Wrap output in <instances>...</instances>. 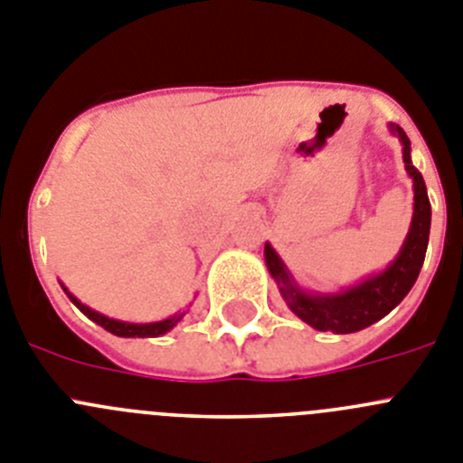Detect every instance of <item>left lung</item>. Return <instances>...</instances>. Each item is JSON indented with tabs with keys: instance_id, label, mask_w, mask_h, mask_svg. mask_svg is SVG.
I'll list each match as a JSON object with an SVG mask.
<instances>
[{
	"instance_id": "1",
	"label": "left lung",
	"mask_w": 463,
	"mask_h": 463,
	"mask_svg": "<svg viewBox=\"0 0 463 463\" xmlns=\"http://www.w3.org/2000/svg\"><path fill=\"white\" fill-rule=\"evenodd\" d=\"M390 131L403 145V164H406L408 177H413L415 205L413 222H411V231L403 240L402 251L383 272L373 274V277L364 279L362 283L341 290V293H304L295 283V279L290 277L277 251L269 244H265V262H268V269L274 281L279 283L283 299L290 307V311L307 325H311L314 330L335 332V335H351V332L364 330L376 320H381L383 316L390 314L406 298L408 290L413 288L420 269H422L429 244V228H431V205H429L422 175L411 161V140L399 124H390Z\"/></svg>"
}]
</instances>
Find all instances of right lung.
Returning a JSON list of instances; mask_svg holds the SVG:
<instances>
[{"label": "right lung", "mask_w": 463, "mask_h": 463, "mask_svg": "<svg viewBox=\"0 0 463 463\" xmlns=\"http://www.w3.org/2000/svg\"><path fill=\"white\" fill-rule=\"evenodd\" d=\"M61 288H64V293L69 295L71 302L76 304L78 309H80L82 314L87 316V318L94 320L97 325H101L103 330L112 332L115 336H140V339H145V336H161V335H165V332L173 330L175 325L180 323V320L184 318V314H186V311H182V314H175V316H170V318H165V320H156V323H124V320L108 318V316H103V314H99V311L90 309V307H85L80 299L73 298V295L66 290V286H61Z\"/></svg>", "instance_id": "obj_1"}]
</instances>
